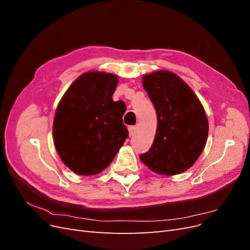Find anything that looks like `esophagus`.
I'll return each instance as SVG.
<instances>
[{"label": "esophagus", "instance_id": "34e87169", "mask_svg": "<svg viewBox=\"0 0 250 250\" xmlns=\"http://www.w3.org/2000/svg\"><path fill=\"white\" fill-rule=\"evenodd\" d=\"M128 131H129L130 137H132L134 131H135V126H129V127H128Z\"/></svg>", "mask_w": 250, "mask_h": 250}]
</instances>
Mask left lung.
Wrapping results in <instances>:
<instances>
[{
  "instance_id": "8db88e82",
  "label": "left lung",
  "mask_w": 250,
  "mask_h": 250,
  "mask_svg": "<svg viewBox=\"0 0 250 250\" xmlns=\"http://www.w3.org/2000/svg\"><path fill=\"white\" fill-rule=\"evenodd\" d=\"M143 86L156 110L157 129L152 146L140 160L163 175L183 173L192 167L206 146V111L187 83L169 71L146 75Z\"/></svg>"
}]
</instances>
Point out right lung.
<instances>
[{"instance_id": "add662e5", "label": "right lung", "mask_w": 250, "mask_h": 250, "mask_svg": "<svg viewBox=\"0 0 250 250\" xmlns=\"http://www.w3.org/2000/svg\"><path fill=\"white\" fill-rule=\"evenodd\" d=\"M118 77L103 72L81 75L59 102L53 138L64 165L79 175H95L106 169L128 138L122 117L123 101L112 95Z\"/></svg>"}]
</instances>
